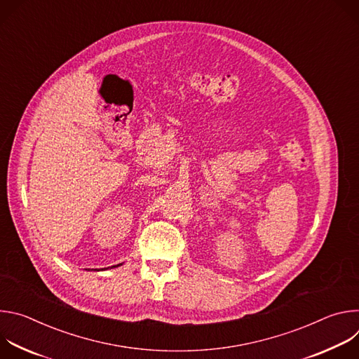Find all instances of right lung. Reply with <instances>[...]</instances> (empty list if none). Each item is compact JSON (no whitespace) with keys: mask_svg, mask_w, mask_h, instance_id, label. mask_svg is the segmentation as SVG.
<instances>
[{"mask_svg":"<svg viewBox=\"0 0 359 359\" xmlns=\"http://www.w3.org/2000/svg\"><path fill=\"white\" fill-rule=\"evenodd\" d=\"M118 266H121V264H118ZM118 266H112V267H118Z\"/></svg>","mask_w":359,"mask_h":359,"instance_id":"right-lung-1","label":"right lung"}]
</instances>
